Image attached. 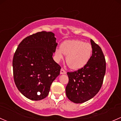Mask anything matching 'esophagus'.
<instances>
[{"label":"esophagus","mask_w":121,"mask_h":121,"mask_svg":"<svg viewBox=\"0 0 121 121\" xmlns=\"http://www.w3.org/2000/svg\"><path fill=\"white\" fill-rule=\"evenodd\" d=\"M66 73H67V72H66V71H65L63 68H61V71H60L61 74H65Z\"/></svg>","instance_id":"obj_1"}]
</instances>
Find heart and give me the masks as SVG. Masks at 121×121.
<instances>
[{
  "label": "heart",
  "mask_w": 121,
  "mask_h": 121,
  "mask_svg": "<svg viewBox=\"0 0 121 121\" xmlns=\"http://www.w3.org/2000/svg\"><path fill=\"white\" fill-rule=\"evenodd\" d=\"M67 55L66 63L69 68L78 69L87 64L92 55V46L89 43L81 40H69L64 42L61 48H57L55 52L57 62Z\"/></svg>",
  "instance_id": "obj_1"
}]
</instances>
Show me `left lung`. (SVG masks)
<instances>
[{
	"mask_svg": "<svg viewBox=\"0 0 121 121\" xmlns=\"http://www.w3.org/2000/svg\"><path fill=\"white\" fill-rule=\"evenodd\" d=\"M92 55L87 64L73 72H68L69 81L66 95L75 103H82L99 92L103 82L106 63L101 48L91 39Z\"/></svg>",
	"mask_w": 121,
	"mask_h": 121,
	"instance_id": "left-lung-1",
	"label": "left lung"
}]
</instances>
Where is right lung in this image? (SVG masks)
Returning <instances> with one entry per match:
<instances>
[{"mask_svg":"<svg viewBox=\"0 0 121 121\" xmlns=\"http://www.w3.org/2000/svg\"><path fill=\"white\" fill-rule=\"evenodd\" d=\"M52 32L30 35L18 44L13 59V77L18 91L32 100L47 97L61 67L52 56L57 46Z\"/></svg>","mask_w":121,"mask_h":121,"instance_id":"1","label":"right lung"}]
</instances>
